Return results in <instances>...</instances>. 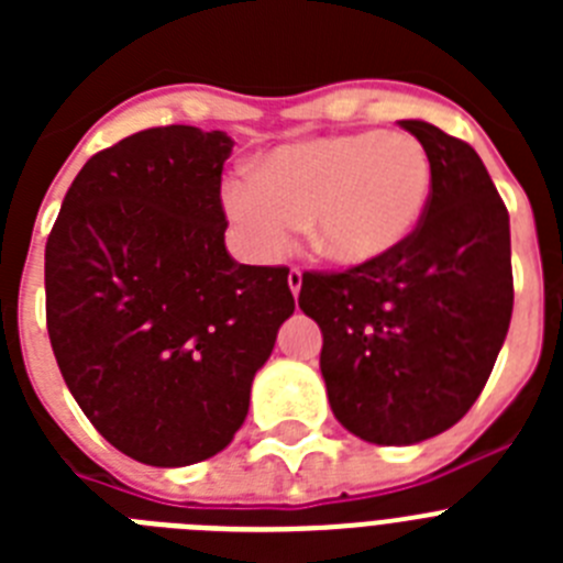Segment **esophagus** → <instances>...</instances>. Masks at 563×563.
<instances>
[{"instance_id":"obj_1","label":"esophagus","mask_w":563,"mask_h":563,"mask_svg":"<svg viewBox=\"0 0 563 563\" xmlns=\"http://www.w3.org/2000/svg\"><path fill=\"white\" fill-rule=\"evenodd\" d=\"M287 285H290L292 296H298V290H301V271H296V267H292V271L287 273Z\"/></svg>"}]
</instances>
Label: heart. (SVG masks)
Masks as SVG:
<instances>
[{
    "mask_svg": "<svg viewBox=\"0 0 563 563\" xmlns=\"http://www.w3.org/2000/svg\"><path fill=\"white\" fill-rule=\"evenodd\" d=\"M434 172L411 134H330L290 143L225 188L228 220L258 258H276L307 225L310 247L338 267L372 265L426 217Z\"/></svg>",
    "mask_w": 563,
    "mask_h": 563,
    "instance_id": "heart-1",
    "label": "heart"
}]
</instances>
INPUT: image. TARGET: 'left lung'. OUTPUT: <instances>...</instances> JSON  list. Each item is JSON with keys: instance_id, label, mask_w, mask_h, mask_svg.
<instances>
[{"instance_id": "obj_1", "label": "left lung", "mask_w": 563, "mask_h": 563, "mask_svg": "<svg viewBox=\"0 0 563 563\" xmlns=\"http://www.w3.org/2000/svg\"><path fill=\"white\" fill-rule=\"evenodd\" d=\"M434 172L417 231L389 256L305 273L332 415L375 445H415L474 406L514 312L510 217L479 154L434 123L400 121Z\"/></svg>"}]
</instances>
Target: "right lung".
Wrapping results in <instances>:
<instances>
[{
  "label": "right lung",
  "instance_id": "add662e5",
  "mask_svg": "<svg viewBox=\"0 0 563 563\" xmlns=\"http://www.w3.org/2000/svg\"><path fill=\"white\" fill-rule=\"evenodd\" d=\"M233 141L157 126L92 154L44 247L47 332L64 383L143 465L220 454L296 310L287 267L233 262L222 166Z\"/></svg>",
  "mask_w": 563,
  "mask_h": 563
}]
</instances>
